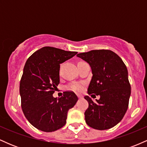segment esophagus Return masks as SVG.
<instances>
[{"label": "esophagus", "instance_id": "obj_1", "mask_svg": "<svg viewBox=\"0 0 147 147\" xmlns=\"http://www.w3.org/2000/svg\"><path fill=\"white\" fill-rule=\"evenodd\" d=\"M77 97H79V99H83L84 98V96L82 95H77Z\"/></svg>", "mask_w": 147, "mask_h": 147}]
</instances>
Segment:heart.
Instances as JSON below:
<instances>
[{
	"instance_id": "heart-1",
	"label": "heart",
	"mask_w": 147,
	"mask_h": 147,
	"mask_svg": "<svg viewBox=\"0 0 147 147\" xmlns=\"http://www.w3.org/2000/svg\"><path fill=\"white\" fill-rule=\"evenodd\" d=\"M68 89L74 90L75 92H81L83 90L84 85L81 83H73L68 86Z\"/></svg>"
}]
</instances>
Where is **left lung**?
<instances>
[{
  "instance_id": "8db88e82",
  "label": "left lung",
  "mask_w": 147,
  "mask_h": 147,
  "mask_svg": "<svg viewBox=\"0 0 147 147\" xmlns=\"http://www.w3.org/2000/svg\"><path fill=\"white\" fill-rule=\"evenodd\" d=\"M77 57L86 61L92 70L88 94L100 96L96 102L84 97L89 104L84 113L86 122L97 130L113 128L122 120L129 106L131 85L125 64L109 50H91Z\"/></svg>"
}]
</instances>
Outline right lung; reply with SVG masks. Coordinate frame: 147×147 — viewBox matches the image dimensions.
Segmentation results:
<instances>
[{
  "label": "right lung",
  "mask_w": 147,
  "mask_h": 147,
  "mask_svg": "<svg viewBox=\"0 0 147 147\" xmlns=\"http://www.w3.org/2000/svg\"><path fill=\"white\" fill-rule=\"evenodd\" d=\"M77 53L43 47L27 60L20 82L21 106L28 122L37 129L52 132L66 123L68 111L78 97L69 91L59 98L52 95L59 84L60 64Z\"/></svg>",
  "instance_id": "right-lung-1"
}]
</instances>
